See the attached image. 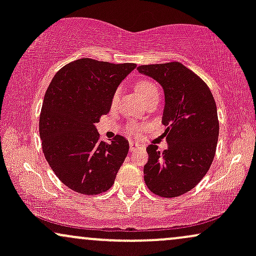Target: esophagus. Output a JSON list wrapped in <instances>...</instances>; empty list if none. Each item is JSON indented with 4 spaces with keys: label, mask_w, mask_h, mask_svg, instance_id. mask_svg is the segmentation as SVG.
I'll return each mask as SVG.
<instances>
[{
    "label": "esophagus",
    "mask_w": 256,
    "mask_h": 256,
    "mask_svg": "<svg viewBox=\"0 0 256 256\" xmlns=\"http://www.w3.org/2000/svg\"><path fill=\"white\" fill-rule=\"evenodd\" d=\"M140 148H142V146H140V144H138V143L130 142V150H131V152H134V150H137V149H140Z\"/></svg>",
    "instance_id": "esophagus-1"
}]
</instances>
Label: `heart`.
Returning <instances> with one entry per match:
<instances>
[{
  "label": "heart",
  "mask_w": 256,
  "mask_h": 256,
  "mask_svg": "<svg viewBox=\"0 0 256 256\" xmlns=\"http://www.w3.org/2000/svg\"><path fill=\"white\" fill-rule=\"evenodd\" d=\"M136 92L138 94V96H140V98L144 100V98H148V96L152 95V94H156L158 89H156V86H155V85L152 83V82L140 80L136 84ZM118 98H119V90L116 91V94H114L113 104H116ZM128 132H130V134H138V132H140V128H138L137 125H130V126H128Z\"/></svg>",
  "instance_id": "heart-1"
}]
</instances>
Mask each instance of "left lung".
I'll return each instance as SVG.
<instances>
[{"label":"left lung","mask_w":256,"mask_h":256,"mask_svg":"<svg viewBox=\"0 0 256 256\" xmlns=\"http://www.w3.org/2000/svg\"><path fill=\"white\" fill-rule=\"evenodd\" d=\"M161 85L165 95L162 124L167 126V149L146 148L144 165L148 189L162 198H177L190 192L210 170L219 136L218 112L210 88L179 62L138 67Z\"/></svg>","instance_id":"1"}]
</instances>
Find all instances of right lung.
<instances>
[{"label": "right lung", "mask_w": 256, "mask_h": 256, "mask_svg": "<svg viewBox=\"0 0 256 256\" xmlns=\"http://www.w3.org/2000/svg\"><path fill=\"white\" fill-rule=\"evenodd\" d=\"M134 64L79 58L66 64L49 84L40 110L44 156L70 189L98 195L113 185L128 152V140L116 136L101 142L96 124L110 110L113 96Z\"/></svg>", "instance_id": "right-lung-1"}]
</instances>
